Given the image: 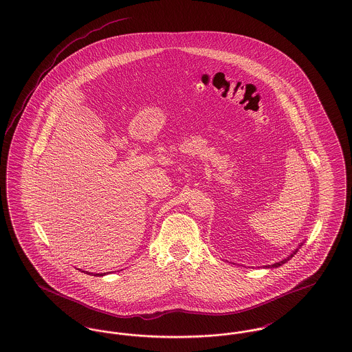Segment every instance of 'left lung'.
Masks as SVG:
<instances>
[{
    "mask_svg": "<svg viewBox=\"0 0 352 352\" xmlns=\"http://www.w3.org/2000/svg\"><path fill=\"white\" fill-rule=\"evenodd\" d=\"M302 245H303V243H301V244H300V245H298V247H300V248H301ZM297 252H298V248H297V250H296V251H293V253H292V254H290V256H287V257H286V258H284V260H283V261H278V263H276V264H273V265H268V267H267V268H278V267H281V265H283V264H285V263H286V261H289V260H290V258H292V257H293V256H294V254H296V253H297Z\"/></svg>",
    "mask_w": 352,
    "mask_h": 352,
    "instance_id": "left-lung-1",
    "label": "left lung"
}]
</instances>
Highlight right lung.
Masks as SVG:
<instances>
[{
  "mask_svg": "<svg viewBox=\"0 0 352 352\" xmlns=\"http://www.w3.org/2000/svg\"><path fill=\"white\" fill-rule=\"evenodd\" d=\"M79 270H82V269H79ZM82 272H84V270H82ZM88 273V272H87ZM88 274H92V273H88ZM105 273H96V274H94V276H104Z\"/></svg>",
  "mask_w": 352,
  "mask_h": 352,
  "instance_id": "1",
  "label": "right lung"
}]
</instances>
